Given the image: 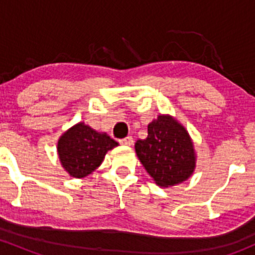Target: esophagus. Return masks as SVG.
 I'll return each instance as SVG.
<instances>
[{
    "mask_svg": "<svg viewBox=\"0 0 255 255\" xmlns=\"http://www.w3.org/2000/svg\"><path fill=\"white\" fill-rule=\"evenodd\" d=\"M120 143L123 144V145H132L133 138L132 137H126V138H123V139H121Z\"/></svg>",
    "mask_w": 255,
    "mask_h": 255,
    "instance_id": "obj_1",
    "label": "esophagus"
}]
</instances>
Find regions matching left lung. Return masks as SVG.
Returning <instances> with one entry per match:
<instances>
[{
    "label": "left lung",
    "instance_id": "8db88e82",
    "mask_svg": "<svg viewBox=\"0 0 255 255\" xmlns=\"http://www.w3.org/2000/svg\"><path fill=\"white\" fill-rule=\"evenodd\" d=\"M138 159L156 185L174 186L192 175L196 154L189 133L174 117L159 115L148 125V137L134 145Z\"/></svg>",
    "mask_w": 255,
    "mask_h": 255
}]
</instances>
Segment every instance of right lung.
<instances>
[{"label": "right lung", "instance_id": "add662e5", "mask_svg": "<svg viewBox=\"0 0 255 255\" xmlns=\"http://www.w3.org/2000/svg\"><path fill=\"white\" fill-rule=\"evenodd\" d=\"M106 133H100L85 123L69 128L58 140V155L63 168L73 177H85L96 170L109 150L117 146Z\"/></svg>", "mask_w": 255, "mask_h": 255}]
</instances>
